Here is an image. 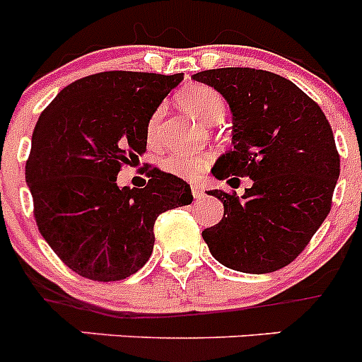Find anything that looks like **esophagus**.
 Returning <instances> with one entry per match:
<instances>
[{"label":"esophagus","instance_id":"esophagus-1","mask_svg":"<svg viewBox=\"0 0 362 362\" xmlns=\"http://www.w3.org/2000/svg\"><path fill=\"white\" fill-rule=\"evenodd\" d=\"M192 196L196 197V199H201V197L204 196V192H203V187L201 185H192Z\"/></svg>","mask_w":362,"mask_h":362}]
</instances>
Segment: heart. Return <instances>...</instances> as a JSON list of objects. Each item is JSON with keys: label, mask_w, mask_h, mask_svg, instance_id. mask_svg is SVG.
<instances>
[{"label": "heart", "mask_w": 362, "mask_h": 362, "mask_svg": "<svg viewBox=\"0 0 362 362\" xmlns=\"http://www.w3.org/2000/svg\"><path fill=\"white\" fill-rule=\"evenodd\" d=\"M177 101L185 110L190 112L192 116H196L197 119L206 124L217 123L225 116V101L214 88L206 85L187 86L177 95ZM161 117L163 108H158L152 114V117H150L148 129H146V136H148L150 143L156 141V137H158ZM206 165H209V159L203 158V156H192V153H172V156H168V158L161 161L163 170L177 175V177L187 179L196 177L197 174H201L206 168Z\"/></svg>", "instance_id": "obj_1"}]
</instances>
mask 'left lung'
<instances>
[{"instance_id": "1", "label": "left lung", "mask_w": 362, "mask_h": 362, "mask_svg": "<svg viewBox=\"0 0 362 362\" xmlns=\"http://www.w3.org/2000/svg\"><path fill=\"white\" fill-rule=\"evenodd\" d=\"M192 78L219 92L232 112V148L217 158L214 177L252 179L241 197L209 192L225 214L203 230L204 243L232 270H281L305 250L330 212L339 179L330 123L299 86L267 70L228 66Z\"/></svg>"}]
</instances>
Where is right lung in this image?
<instances>
[{
  "label": "right lung",
  "mask_w": 362,
  "mask_h": 362,
  "mask_svg": "<svg viewBox=\"0 0 362 362\" xmlns=\"http://www.w3.org/2000/svg\"><path fill=\"white\" fill-rule=\"evenodd\" d=\"M183 74L112 70L65 86L32 134L25 179L43 239L92 281H121L148 261L159 214L190 204V185L150 168L145 188L117 185L146 152V129Z\"/></svg>",
  "instance_id": "obj_1"
}]
</instances>
